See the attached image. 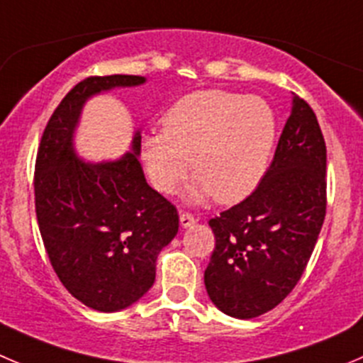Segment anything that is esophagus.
<instances>
[{"instance_id":"34e87169","label":"esophagus","mask_w":363,"mask_h":363,"mask_svg":"<svg viewBox=\"0 0 363 363\" xmlns=\"http://www.w3.org/2000/svg\"><path fill=\"white\" fill-rule=\"evenodd\" d=\"M179 220H181V227L182 228H188L191 227V225H195V216H193L191 213H186V211H181V214H179Z\"/></svg>"}]
</instances>
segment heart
Here are the masks:
<instances>
[{"label": "heart", "mask_w": 363, "mask_h": 363, "mask_svg": "<svg viewBox=\"0 0 363 363\" xmlns=\"http://www.w3.org/2000/svg\"><path fill=\"white\" fill-rule=\"evenodd\" d=\"M277 138V118L259 97L199 90L163 115V131L143 136L142 160L160 191L174 193L191 160V200L213 195L234 203L255 191L266 175Z\"/></svg>", "instance_id": "b5f03b06"}]
</instances>
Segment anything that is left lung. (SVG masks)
I'll list each match as a JSON object with an SVG mask.
<instances>
[{
  "mask_svg": "<svg viewBox=\"0 0 363 363\" xmlns=\"http://www.w3.org/2000/svg\"><path fill=\"white\" fill-rule=\"evenodd\" d=\"M325 214V138L307 101L294 96L260 184L209 220L216 239L203 273L211 301L238 319L275 308L303 275Z\"/></svg>",
  "mask_w": 363,
  "mask_h": 363,
  "instance_id": "1",
  "label": "left lung"
}]
</instances>
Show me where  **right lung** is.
<instances>
[{
	"instance_id": "add662e5",
	"label": "right lung",
	"mask_w": 363,
	"mask_h": 363,
	"mask_svg": "<svg viewBox=\"0 0 363 363\" xmlns=\"http://www.w3.org/2000/svg\"><path fill=\"white\" fill-rule=\"evenodd\" d=\"M142 83L125 74L79 81L52 111L35 161V211L52 269L76 300L99 312L122 311L152 287L157 253L179 230L174 203L145 181L140 133L133 152L117 161L84 163L74 152L84 101Z\"/></svg>"
}]
</instances>
